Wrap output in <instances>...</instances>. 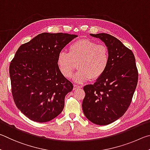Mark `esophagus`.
I'll return each instance as SVG.
<instances>
[{
    "label": "esophagus",
    "mask_w": 150,
    "mask_h": 150,
    "mask_svg": "<svg viewBox=\"0 0 150 150\" xmlns=\"http://www.w3.org/2000/svg\"><path fill=\"white\" fill-rule=\"evenodd\" d=\"M82 87L80 86H77V85H74V90H78V89L82 88Z\"/></svg>",
    "instance_id": "esophagus-1"
}]
</instances>
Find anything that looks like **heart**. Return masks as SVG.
I'll use <instances>...</instances> for the list:
<instances>
[{"mask_svg":"<svg viewBox=\"0 0 150 150\" xmlns=\"http://www.w3.org/2000/svg\"><path fill=\"white\" fill-rule=\"evenodd\" d=\"M69 52L60 51L57 57V65L61 74L66 78L72 76L74 71H78L73 77L76 83H82L97 80L105 72L110 61L108 47L98 45L88 39L76 41L68 48Z\"/></svg>","mask_w":150,"mask_h":150,"instance_id":"obj_1","label":"heart"}]
</instances>
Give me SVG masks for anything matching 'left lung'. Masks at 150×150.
<instances>
[{
  "instance_id": "obj_1",
  "label": "left lung",
  "mask_w": 150,
  "mask_h": 150,
  "mask_svg": "<svg viewBox=\"0 0 150 150\" xmlns=\"http://www.w3.org/2000/svg\"><path fill=\"white\" fill-rule=\"evenodd\" d=\"M90 35L100 39L108 47L110 61L100 78L83 87V112L94 124L107 125L121 117L129 107L137 86L138 69L132 51L119 39L104 33Z\"/></svg>"
}]
</instances>
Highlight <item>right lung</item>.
Returning <instances> with one entry per match:
<instances>
[{"label":"right lung","mask_w":150,"mask_h":150,"mask_svg":"<svg viewBox=\"0 0 150 150\" xmlns=\"http://www.w3.org/2000/svg\"><path fill=\"white\" fill-rule=\"evenodd\" d=\"M76 35L42 33L21 45L10 64L12 93L18 109L31 120L45 122L62 111L73 84L60 74L57 57Z\"/></svg>","instance_id":"obj_1"}]
</instances>
